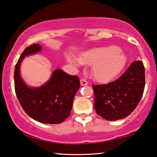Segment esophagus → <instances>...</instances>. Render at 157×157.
I'll return each mask as SVG.
<instances>
[{
	"label": "esophagus",
	"instance_id": "34e87169",
	"mask_svg": "<svg viewBox=\"0 0 157 157\" xmlns=\"http://www.w3.org/2000/svg\"><path fill=\"white\" fill-rule=\"evenodd\" d=\"M80 84H81L82 86H86V85H88L87 81H86V79H84V78L80 79Z\"/></svg>",
	"mask_w": 157,
	"mask_h": 157
}]
</instances>
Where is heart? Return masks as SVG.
I'll use <instances>...</instances> for the list:
<instances>
[{
  "mask_svg": "<svg viewBox=\"0 0 157 157\" xmlns=\"http://www.w3.org/2000/svg\"><path fill=\"white\" fill-rule=\"evenodd\" d=\"M71 63L92 65L91 73L95 80L107 83L116 78L126 63V58L117 46L94 48L82 53L79 58L72 55L67 56Z\"/></svg>",
  "mask_w": 157,
  "mask_h": 157,
  "instance_id": "heart-1",
  "label": "heart"
}]
</instances>
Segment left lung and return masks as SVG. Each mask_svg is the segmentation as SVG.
<instances>
[{
  "mask_svg": "<svg viewBox=\"0 0 157 157\" xmlns=\"http://www.w3.org/2000/svg\"><path fill=\"white\" fill-rule=\"evenodd\" d=\"M144 86L143 63L136 60L116 81L106 85H92L96 112L107 121L125 118L139 104Z\"/></svg>",
  "mask_w": 157,
  "mask_h": 157,
  "instance_id": "obj_1",
  "label": "left lung"
}]
</instances>
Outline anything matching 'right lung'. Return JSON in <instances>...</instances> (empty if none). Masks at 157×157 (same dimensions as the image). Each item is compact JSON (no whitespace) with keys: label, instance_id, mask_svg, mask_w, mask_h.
<instances>
[{"label":"right lung","instance_id":"obj_1","mask_svg":"<svg viewBox=\"0 0 157 157\" xmlns=\"http://www.w3.org/2000/svg\"><path fill=\"white\" fill-rule=\"evenodd\" d=\"M41 50V45L34 44L21 54L14 72L16 96L25 113L34 120L42 123H60L71 114L80 82L78 76L56 69L43 85L28 86L21 77V63L25 56L36 54Z\"/></svg>","mask_w":157,"mask_h":157}]
</instances>
